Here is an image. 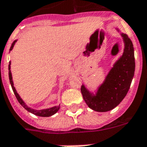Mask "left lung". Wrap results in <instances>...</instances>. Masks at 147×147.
I'll return each mask as SVG.
<instances>
[{
	"label": "left lung",
	"instance_id": "left-lung-1",
	"mask_svg": "<svg viewBox=\"0 0 147 147\" xmlns=\"http://www.w3.org/2000/svg\"><path fill=\"white\" fill-rule=\"evenodd\" d=\"M125 50L121 58L115 63L96 96H93L84 86L81 93L88 107L98 112H106L114 109L125 98L134 76V47L126 34L121 33Z\"/></svg>",
	"mask_w": 147,
	"mask_h": 147
}]
</instances>
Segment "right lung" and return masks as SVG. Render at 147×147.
<instances>
[{
    "label": "right lung",
    "instance_id": "right-lung-1",
    "mask_svg": "<svg viewBox=\"0 0 147 147\" xmlns=\"http://www.w3.org/2000/svg\"><path fill=\"white\" fill-rule=\"evenodd\" d=\"M16 40H15L14 42L11 44V48H10V51H11L13 48V47L15 45V43H16ZM11 62H9V65H8V76H9V80H10V83H11V88H12L13 92L15 93V95H16V98L18 100V101L19 102V104H21L22 106L25 108V109L28 111L29 112L32 113L33 115H37V116H40V117H50V116H51V115H54V114H56V113L58 111V110L60 108V106H55V107H53L51 108H48V109H44V110H40V111H36V110L32 109V108H30L27 106L26 104L24 103V101L22 100V98L19 96L17 92H16V88L14 87V84H13V81H12V76H11Z\"/></svg>",
    "mask_w": 147,
    "mask_h": 147
}]
</instances>
